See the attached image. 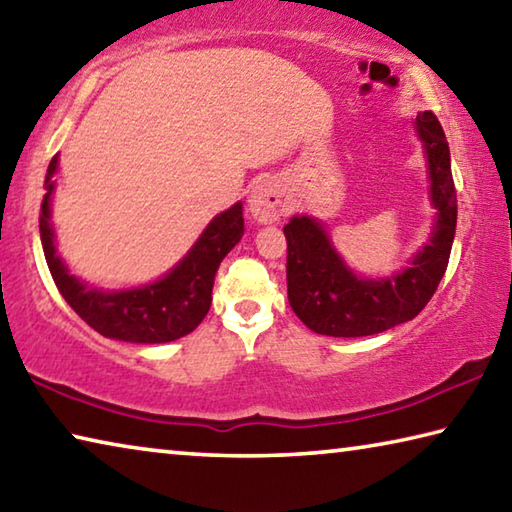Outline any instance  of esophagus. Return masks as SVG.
<instances>
[{"label": "esophagus", "mask_w": 512, "mask_h": 512, "mask_svg": "<svg viewBox=\"0 0 512 512\" xmlns=\"http://www.w3.org/2000/svg\"><path fill=\"white\" fill-rule=\"evenodd\" d=\"M249 213L254 215L258 222H276L288 209V202H285V193L279 179L265 177L258 179L256 186L251 188L249 193Z\"/></svg>", "instance_id": "1"}]
</instances>
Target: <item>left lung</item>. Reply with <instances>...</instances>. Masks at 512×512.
<instances>
[{"label":"left lung","instance_id":"obj_1","mask_svg":"<svg viewBox=\"0 0 512 512\" xmlns=\"http://www.w3.org/2000/svg\"><path fill=\"white\" fill-rule=\"evenodd\" d=\"M423 141L436 222L411 267L387 279L355 276L317 220L297 215L283 227L288 240V299L310 330L328 337H366L414 319L441 283L456 231V188L445 132L432 112L416 116Z\"/></svg>","mask_w":512,"mask_h":512}]
</instances>
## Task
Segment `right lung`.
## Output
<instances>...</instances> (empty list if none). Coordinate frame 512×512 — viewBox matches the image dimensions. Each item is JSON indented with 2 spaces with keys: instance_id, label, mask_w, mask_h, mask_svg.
I'll list each match as a JSON object with an SVG mask.
<instances>
[{
  "instance_id": "1",
  "label": "right lung",
  "mask_w": 512,
  "mask_h": 512,
  "mask_svg": "<svg viewBox=\"0 0 512 512\" xmlns=\"http://www.w3.org/2000/svg\"><path fill=\"white\" fill-rule=\"evenodd\" d=\"M56 168L58 155L51 159L44 179L47 195L42 200L40 238L53 281L76 315L103 337L132 344H164L193 333L211 308L213 279L222 258L245 233L242 204H233L231 209L215 215L191 251L164 279L134 290L105 292L87 288L83 281L69 274L56 251L51 224V177Z\"/></svg>"
}]
</instances>
